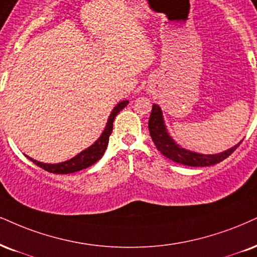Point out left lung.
<instances>
[{
	"instance_id": "1",
	"label": "left lung",
	"mask_w": 257,
	"mask_h": 257,
	"mask_svg": "<svg viewBox=\"0 0 257 257\" xmlns=\"http://www.w3.org/2000/svg\"><path fill=\"white\" fill-rule=\"evenodd\" d=\"M149 131H150V136L155 145H156L157 150L161 151L163 156L174 161V162L189 167H208L220 163L221 161L229 157L240 144L239 142L235 147L216 155L198 154L183 149L179 144H176L168 134L166 125H164L162 110L156 103H154L150 118H149Z\"/></svg>"
}]
</instances>
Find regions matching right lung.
I'll return each mask as SVG.
<instances>
[{"instance_id": "right-lung-1", "label": "right lung", "mask_w": 257, "mask_h": 257, "mask_svg": "<svg viewBox=\"0 0 257 257\" xmlns=\"http://www.w3.org/2000/svg\"><path fill=\"white\" fill-rule=\"evenodd\" d=\"M128 101H120V102L114 107V109L110 113L108 121H107L106 127H104L102 135L100 136V138L97 139L95 143L91 145V147L87 148L85 150L82 151L78 155H76L75 157H72L71 160L65 161V162L62 163H56V164H50V163H43L39 162V161L33 160V158L28 157V160H31L34 164H37L38 167L43 168L44 170L49 173H53V174H70V173H75L78 172V170L85 169V168L93 166L95 162L100 160L101 157L103 156L104 151H106L107 145H108V141H109V136L112 134L113 130V121L115 119L116 114H118L120 110L122 108H125L127 106Z\"/></svg>"}]
</instances>
